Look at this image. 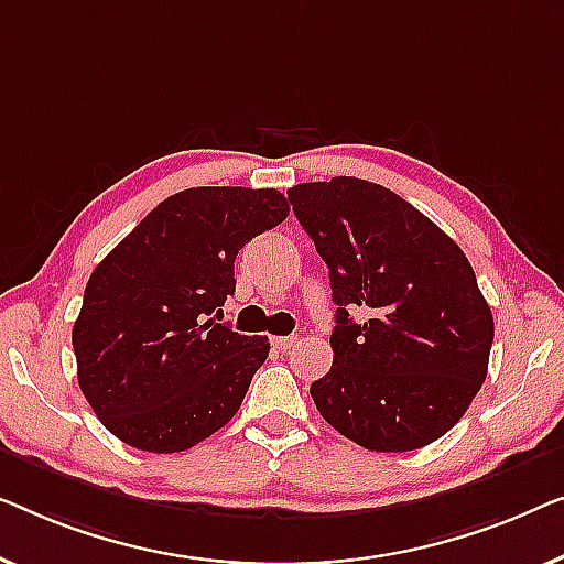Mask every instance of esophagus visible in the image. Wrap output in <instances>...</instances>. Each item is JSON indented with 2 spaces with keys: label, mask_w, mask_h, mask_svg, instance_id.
<instances>
[{
  "label": "esophagus",
  "mask_w": 564,
  "mask_h": 564,
  "mask_svg": "<svg viewBox=\"0 0 564 564\" xmlns=\"http://www.w3.org/2000/svg\"><path fill=\"white\" fill-rule=\"evenodd\" d=\"M296 339H299V337H273L271 343H273L275 350H281V352H289L291 347L296 345Z\"/></svg>",
  "instance_id": "obj_1"
}]
</instances>
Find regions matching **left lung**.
Instances as JSON below:
<instances>
[{
  "label": "left lung",
  "instance_id": "obj_1",
  "mask_svg": "<svg viewBox=\"0 0 564 564\" xmlns=\"http://www.w3.org/2000/svg\"><path fill=\"white\" fill-rule=\"evenodd\" d=\"M289 199L329 268L337 304L335 360L312 383L324 422L376 452L440 440L480 391L494 345V314L465 252L370 181L299 184Z\"/></svg>",
  "mask_w": 564,
  "mask_h": 564
}]
</instances>
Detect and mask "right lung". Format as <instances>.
Listing matches in <instances>:
<instances>
[{
    "label": "right lung",
    "mask_w": 564,
    "mask_h": 564,
    "mask_svg": "<svg viewBox=\"0 0 564 564\" xmlns=\"http://www.w3.org/2000/svg\"><path fill=\"white\" fill-rule=\"evenodd\" d=\"M285 217L275 188H186L94 268L74 324L78 386L117 440L169 455L237 414L271 343L212 314L235 293L237 252Z\"/></svg>",
    "instance_id": "right-lung-1"
}]
</instances>
